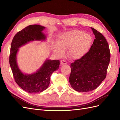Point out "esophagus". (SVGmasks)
I'll list each match as a JSON object with an SVG mask.
<instances>
[{
    "mask_svg": "<svg viewBox=\"0 0 120 120\" xmlns=\"http://www.w3.org/2000/svg\"><path fill=\"white\" fill-rule=\"evenodd\" d=\"M67 64V61H66L65 60H61L60 61V64L61 65H64V64Z\"/></svg>",
    "mask_w": 120,
    "mask_h": 120,
    "instance_id": "1",
    "label": "esophagus"
}]
</instances>
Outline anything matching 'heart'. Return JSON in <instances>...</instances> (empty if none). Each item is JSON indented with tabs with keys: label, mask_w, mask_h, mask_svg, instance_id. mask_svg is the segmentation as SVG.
<instances>
[{
	"label": "heart",
	"mask_w": 120,
	"mask_h": 120,
	"mask_svg": "<svg viewBox=\"0 0 120 120\" xmlns=\"http://www.w3.org/2000/svg\"><path fill=\"white\" fill-rule=\"evenodd\" d=\"M54 45L55 52L59 55L64 49H68V56L72 59H79L88 52L93 43V38L89 34L78 30H74L63 34Z\"/></svg>",
	"instance_id": "1"
}]
</instances>
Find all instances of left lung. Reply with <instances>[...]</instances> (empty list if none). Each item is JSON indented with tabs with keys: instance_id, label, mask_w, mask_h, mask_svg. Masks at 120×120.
Segmentation results:
<instances>
[{
	"instance_id": "obj_1",
	"label": "left lung",
	"mask_w": 120,
	"mask_h": 120,
	"mask_svg": "<svg viewBox=\"0 0 120 120\" xmlns=\"http://www.w3.org/2000/svg\"><path fill=\"white\" fill-rule=\"evenodd\" d=\"M91 28L95 38L89 51L71 64L69 82L79 92L96 89L106 78L110 63L111 53L107 40L101 32Z\"/></svg>"
}]
</instances>
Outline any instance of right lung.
<instances>
[{
  "mask_svg": "<svg viewBox=\"0 0 120 120\" xmlns=\"http://www.w3.org/2000/svg\"><path fill=\"white\" fill-rule=\"evenodd\" d=\"M45 28L38 24L28 25L14 35L11 44L9 64L14 80L21 89L29 93L45 90L49 85L50 76L60 66V60H48L37 72L26 75L21 72L17 65L16 56L19 48L30 41L45 40V36L42 32Z\"/></svg>",
  "mask_w": 120,
  "mask_h": 120,
  "instance_id": "right-lung-1",
  "label": "right lung"
}]
</instances>
